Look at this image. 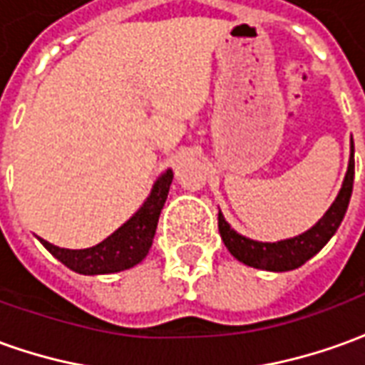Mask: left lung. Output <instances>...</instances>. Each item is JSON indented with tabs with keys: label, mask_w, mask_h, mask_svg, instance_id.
<instances>
[{
	"label": "left lung",
	"mask_w": 365,
	"mask_h": 365,
	"mask_svg": "<svg viewBox=\"0 0 365 365\" xmlns=\"http://www.w3.org/2000/svg\"><path fill=\"white\" fill-rule=\"evenodd\" d=\"M354 185V143L350 150V162L346 172L342 187L338 191L334 203L329 207V211L322 215V219L314 227L299 235V237L279 240V242H258L252 238L238 235L237 230L230 229V225L225 221V217L219 213V232L229 252L250 268L268 269V272H287L303 266L309 258L321 250L329 242L332 235L336 232L340 222L344 219L346 209L352 197Z\"/></svg>",
	"instance_id": "8db88e82"
}]
</instances>
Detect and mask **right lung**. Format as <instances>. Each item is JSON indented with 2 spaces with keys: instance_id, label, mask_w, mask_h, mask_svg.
Masks as SVG:
<instances>
[{
  "instance_id": "1",
  "label": "right lung",
  "mask_w": 365,
  "mask_h": 365,
  "mask_svg": "<svg viewBox=\"0 0 365 365\" xmlns=\"http://www.w3.org/2000/svg\"><path fill=\"white\" fill-rule=\"evenodd\" d=\"M172 180H174V172L166 170L152 185L150 195L146 197L143 207L99 245L83 250H70V248H58L51 245L44 238H41V242L56 260L78 274H115L133 268L138 262H143L150 250L154 232L158 227L160 211L166 203Z\"/></svg>"
}]
</instances>
